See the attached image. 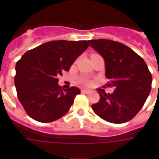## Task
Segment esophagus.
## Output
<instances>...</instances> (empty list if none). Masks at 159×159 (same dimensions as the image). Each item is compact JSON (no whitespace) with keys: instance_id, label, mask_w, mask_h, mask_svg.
I'll list each match as a JSON object with an SVG mask.
<instances>
[{"instance_id":"1","label":"esophagus","mask_w":159,"mask_h":159,"mask_svg":"<svg viewBox=\"0 0 159 159\" xmlns=\"http://www.w3.org/2000/svg\"><path fill=\"white\" fill-rule=\"evenodd\" d=\"M89 91H90L89 89H82V93H89Z\"/></svg>"}]
</instances>
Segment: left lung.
Returning a JSON list of instances; mask_svg holds the SVG:
<instances>
[{"instance_id": "1", "label": "left lung", "mask_w": 159, "mask_h": 159, "mask_svg": "<svg viewBox=\"0 0 159 159\" xmlns=\"http://www.w3.org/2000/svg\"><path fill=\"white\" fill-rule=\"evenodd\" d=\"M105 60V74L113 87L111 93L104 91L92 109L102 119L112 123L129 121L142 108L152 89V77L144 59L132 49L111 40L89 41Z\"/></svg>"}]
</instances>
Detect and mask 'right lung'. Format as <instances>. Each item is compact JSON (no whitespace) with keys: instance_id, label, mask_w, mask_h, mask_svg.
<instances>
[{"instance_id":"obj_1","label":"right lung","mask_w":159,"mask_h":159,"mask_svg":"<svg viewBox=\"0 0 159 159\" xmlns=\"http://www.w3.org/2000/svg\"><path fill=\"white\" fill-rule=\"evenodd\" d=\"M89 46L87 41H51L26 52L17 62L18 98L31 118L50 123L67 113L81 91L76 87L62 89L58 76L68 71Z\"/></svg>"}]
</instances>
